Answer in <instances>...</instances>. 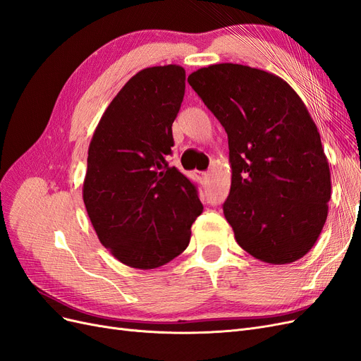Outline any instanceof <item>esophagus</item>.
Segmentation results:
<instances>
[{
	"label": "esophagus",
	"instance_id": "1",
	"mask_svg": "<svg viewBox=\"0 0 361 361\" xmlns=\"http://www.w3.org/2000/svg\"><path fill=\"white\" fill-rule=\"evenodd\" d=\"M207 176H209V173H207V171H202V173H200V179H202L203 182L207 179Z\"/></svg>",
	"mask_w": 361,
	"mask_h": 361
}]
</instances>
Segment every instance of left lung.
<instances>
[{"instance_id": "1", "label": "left lung", "mask_w": 361, "mask_h": 361, "mask_svg": "<svg viewBox=\"0 0 361 361\" xmlns=\"http://www.w3.org/2000/svg\"><path fill=\"white\" fill-rule=\"evenodd\" d=\"M188 82L227 133L232 185L223 211L236 243L267 264L301 259L331 197L329 161L301 97L280 76L233 63L202 68Z\"/></svg>"}]
</instances>
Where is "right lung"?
Wrapping results in <instances>:
<instances>
[{"label":"right lung","instance_id":"obj_1","mask_svg":"<svg viewBox=\"0 0 361 361\" xmlns=\"http://www.w3.org/2000/svg\"><path fill=\"white\" fill-rule=\"evenodd\" d=\"M183 94L178 64L140 71L108 105L90 141L85 209L101 244L130 268L154 269L179 256L203 211L195 185L169 164Z\"/></svg>","mask_w":361,"mask_h":361}]
</instances>
